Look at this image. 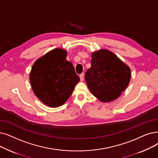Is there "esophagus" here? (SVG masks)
Masks as SVG:
<instances>
[{
    "instance_id": "1",
    "label": "esophagus",
    "mask_w": 158,
    "mask_h": 158,
    "mask_svg": "<svg viewBox=\"0 0 158 158\" xmlns=\"http://www.w3.org/2000/svg\"><path fill=\"white\" fill-rule=\"evenodd\" d=\"M79 77H80V80L81 81H83L84 80V77H85V74L84 73H81L79 75Z\"/></svg>"
}]
</instances>
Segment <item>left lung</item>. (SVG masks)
<instances>
[{"mask_svg": "<svg viewBox=\"0 0 158 158\" xmlns=\"http://www.w3.org/2000/svg\"><path fill=\"white\" fill-rule=\"evenodd\" d=\"M130 70L114 53L100 50L92 53L91 68L85 73L89 90L102 102L117 99L127 87Z\"/></svg>", "mask_w": 158, "mask_h": 158, "instance_id": "left-lung-1", "label": "left lung"}]
</instances>
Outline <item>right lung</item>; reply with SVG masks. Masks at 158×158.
I'll list each match as a JSON object with an SVG mask.
<instances>
[{"label":"right lung","mask_w":158,"mask_h":158,"mask_svg":"<svg viewBox=\"0 0 158 158\" xmlns=\"http://www.w3.org/2000/svg\"><path fill=\"white\" fill-rule=\"evenodd\" d=\"M66 53L60 48L49 52L35 61L30 74L33 92L50 107L63 105L79 81L73 64L66 60Z\"/></svg>","instance_id":"1"}]
</instances>
